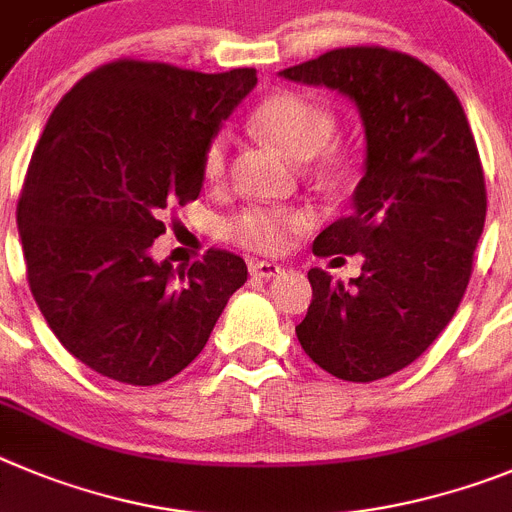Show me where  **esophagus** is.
<instances>
[{
    "label": "esophagus",
    "instance_id": "esophagus-1",
    "mask_svg": "<svg viewBox=\"0 0 512 512\" xmlns=\"http://www.w3.org/2000/svg\"><path fill=\"white\" fill-rule=\"evenodd\" d=\"M250 273L257 275V278H262V280H270V278H275V275L283 273V267H280L278 262L257 260V262H252V265H250Z\"/></svg>",
    "mask_w": 512,
    "mask_h": 512
}]
</instances>
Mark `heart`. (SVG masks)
<instances>
[{
    "mask_svg": "<svg viewBox=\"0 0 512 512\" xmlns=\"http://www.w3.org/2000/svg\"><path fill=\"white\" fill-rule=\"evenodd\" d=\"M252 124L267 142L278 145L290 158H316L324 170H339L342 165V153L329 147L336 114L301 91H275L267 96L252 114ZM227 158V135H216L204 155L206 178L219 181L227 170ZM313 222V211L303 206H247L229 216L227 237L247 250L278 255L288 250L296 234L313 227Z\"/></svg>",
    "mask_w": 512,
    "mask_h": 512,
    "instance_id": "obj_1",
    "label": "heart"
}]
</instances>
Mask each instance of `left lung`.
<instances>
[{"mask_svg":"<svg viewBox=\"0 0 512 512\" xmlns=\"http://www.w3.org/2000/svg\"><path fill=\"white\" fill-rule=\"evenodd\" d=\"M280 76L342 91L365 122L352 214L313 242L319 257L359 252L362 275L344 288L311 267L296 334L329 375L380 380L421 357L462 303L487 214L477 142L451 86L400 50L336 48Z\"/></svg>","mask_w":512,"mask_h":512,"instance_id":"8db88e82","label":"left lung"}]
</instances>
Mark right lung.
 Wrapping results in <instances>:
<instances>
[{"instance_id":"1","label":"right lung","mask_w":512,"mask_h":512,"mask_svg":"<svg viewBox=\"0 0 512 512\" xmlns=\"http://www.w3.org/2000/svg\"><path fill=\"white\" fill-rule=\"evenodd\" d=\"M255 68L201 73L119 58L50 114L17 201L27 283L58 342L127 385H158L199 357L245 260L211 247L176 275L150 247L170 206L199 199L219 124Z\"/></svg>"}]
</instances>
